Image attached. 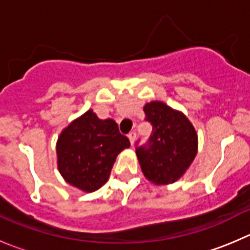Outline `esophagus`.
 <instances>
[{
    "instance_id": "34e87169",
    "label": "esophagus",
    "mask_w": 250,
    "mask_h": 250,
    "mask_svg": "<svg viewBox=\"0 0 250 250\" xmlns=\"http://www.w3.org/2000/svg\"><path fill=\"white\" fill-rule=\"evenodd\" d=\"M127 137H129L130 140V144H131V146H134L135 144V139H136V134H135V131H131L129 135H127Z\"/></svg>"
}]
</instances>
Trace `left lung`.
Here are the masks:
<instances>
[{
    "instance_id": "8db88e82",
    "label": "left lung",
    "mask_w": 250,
    "mask_h": 250,
    "mask_svg": "<svg viewBox=\"0 0 250 250\" xmlns=\"http://www.w3.org/2000/svg\"><path fill=\"white\" fill-rule=\"evenodd\" d=\"M145 120L152 125L148 142L136 148L145 177L167 185L184 175L198 153V135L189 119L163 102L145 104Z\"/></svg>"
}]
</instances>
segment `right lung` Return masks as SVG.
Listing matches in <instances>:
<instances>
[{"label": "right lung", "instance_id": "obj_1", "mask_svg": "<svg viewBox=\"0 0 250 250\" xmlns=\"http://www.w3.org/2000/svg\"><path fill=\"white\" fill-rule=\"evenodd\" d=\"M130 147L113 119L101 120L92 109L62 130L56 144L58 169L72 187L98 190L109 179L116 156Z\"/></svg>", "mask_w": 250, "mask_h": 250}]
</instances>
